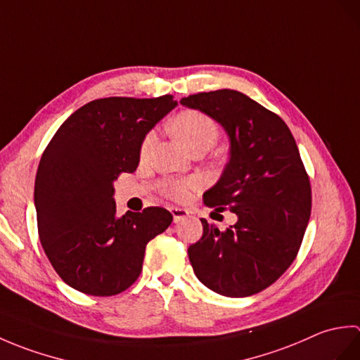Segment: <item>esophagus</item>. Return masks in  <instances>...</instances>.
I'll return each mask as SVG.
<instances>
[{"instance_id": "1", "label": "esophagus", "mask_w": 360, "mask_h": 360, "mask_svg": "<svg viewBox=\"0 0 360 360\" xmlns=\"http://www.w3.org/2000/svg\"><path fill=\"white\" fill-rule=\"evenodd\" d=\"M170 212H172V215H173L174 223H179V221L187 218V215H188V212L186 209H181V207H172Z\"/></svg>"}]
</instances>
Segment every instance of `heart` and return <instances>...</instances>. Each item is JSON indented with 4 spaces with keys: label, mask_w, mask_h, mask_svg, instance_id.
<instances>
[{
    "label": "heart",
    "mask_w": 360,
    "mask_h": 360,
    "mask_svg": "<svg viewBox=\"0 0 360 360\" xmlns=\"http://www.w3.org/2000/svg\"><path fill=\"white\" fill-rule=\"evenodd\" d=\"M172 129L176 137L182 142V145L188 151H195L198 148H210L217 142L219 136V128L217 122L213 120L207 114L196 110H186L176 114V117L172 122ZM156 136L153 131L145 134L141 142V156H147L153 143H155ZM200 187L198 179H186V181H167L160 188L162 192L174 198V200H184L190 190Z\"/></svg>",
    "instance_id": "b5f03b06"
}]
</instances>
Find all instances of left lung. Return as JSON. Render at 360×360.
<instances>
[{
    "instance_id": "1",
    "label": "left lung",
    "mask_w": 360,
    "mask_h": 360,
    "mask_svg": "<svg viewBox=\"0 0 360 360\" xmlns=\"http://www.w3.org/2000/svg\"><path fill=\"white\" fill-rule=\"evenodd\" d=\"M219 122L231 158L204 204L231 209L238 221L219 231L201 219L202 236L188 248L198 280L226 297L271 286L292 264L311 217V184L292 133L277 114L233 89L181 98Z\"/></svg>"
}]
</instances>
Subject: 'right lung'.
I'll return each instance as SVG.
<instances>
[{
  "label": "right lung",
  "instance_id": "1",
  "mask_svg": "<svg viewBox=\"0 0 360 360\" xmlns=\"http://www.w3.org/2000/svg\"><path fill=\"white\" fill-rule=\"evenodd\" d=\"M174 106L170 94L97 98L48 143L34 192L38 236L66 285L96 297L124 292L141 275L147 243L172 224L162 207L116 217L112 182L136 170L145 134Z\"/></svg>",
  "mask_w": 360,
  "mask_h": 360
}]
</instances>
